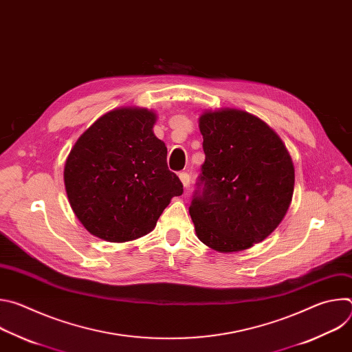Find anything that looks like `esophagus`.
Masks as SVG:
<instances>
[{
    "label": "esophagus",
    "mask_w": 352,
    "mask_h": 352,
    "mask_svg": "<svg viewBox=\"0 0 352 352\" xmlns=\"http://www.w3.org/2000/svg\"><path fill=\"white\" fill-rule=\"evenodd\" d=\"M178 177H179V179H181L184 188H188L189 184H190V177H189V174H188V173H179Z\"/></svg>",
    "instance_id": "1"
}]
</instances>
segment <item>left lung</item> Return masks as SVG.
<instances>
[{
	"label": "left lung",
	"mask_w": 352,
	"mask_h": 352,
	"mask_svg": "<svg viewBox=\"0 0 352 352\" xmlns=\"http://www.w3.org/2000/svg\"><path fill=\"white\" fill-rule=\"evenodd\" d=\"M205 163L189 214L197 238L217 252H239L266 239L291 205L295 171L280 136L236 109L199 117Z\"/></svg>",
	"instance_id": "8db88e82"
}]
</instances>
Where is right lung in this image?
<instances>
[{"label":"right lung","mask_w":352,"mask_h":352,"mask_svg":"<svg viewBox=\"0 0 352 352\" xmlns=\"http://www.w3.org/2000/svg\"><path fill=\"white\" fill-rule=\"evenodd\" d=\"M157 116L140 107L114 109L76 140L64 168L69 205L82 226L109 242L148 234L182 182L167 167L156 138Z\"/></svg>","instance_id":"add662e5"}]
</instances>
